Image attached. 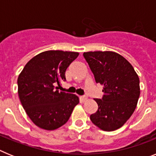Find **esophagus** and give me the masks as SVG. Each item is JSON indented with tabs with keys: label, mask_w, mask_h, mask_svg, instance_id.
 <instances>
[{
	"label": "esophagus",
	"mask_w": 156,
	"mask_h": 156,
	"mask_svg": "<svg viewBox=\"0 0 156 156\" xmlns=\"http://www.w3.org/2000/svg\"><path fill=\"white\" fill-rule=\"evenodd\" d=\"M87 98L86 96H80V101H85L87 100Z\"/></svg>",
	"instance_id": "1"
}]
</instances>
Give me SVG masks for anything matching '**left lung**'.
<instances>
[{
  "instance_id": "1",
  "label": "left lung",
  "mask_w": 156,
  "mask_h": 156,
  "mask_svg": "<svg viewBox=\"0 0 156 156\" xmlns=\"http://www.w3.org/2000/svg\"><path fill=\"white\" fill-rule=\"evenodd\" d=\"M95 82L103 86L101 99H94L98 105L90 119L105 131L120 128L134 112L140 96V80L131 64L112 51L84 52Z\"/></svg>"
}]
</instances>
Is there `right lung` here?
I'll return each mask as SVG.
<instances>
[{
  "mask_svg": "<svg viewBox=\"0 0 156 156\" xmlns=\"http://www.w3.org/2000/svg\"><path fill=\"white\" fill-rule=\"evenodd\" d=\"M78 52L47 51L27 63L18 78V93L23 108L34 123L52 130L64 125L79 103L75 94L59 91L66 71Z\"/></svg>",
  "mask_w": 156,
  "mask_h": 156,
  "instance_id": "obj_1",
  "label": "right lung"
}]
</instances>
